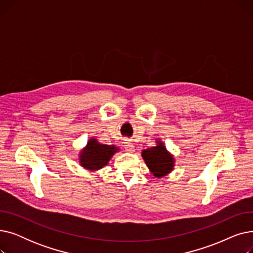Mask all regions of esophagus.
I'll return each mask as SVG.
<instances>
[{
	"mask_svg": "<svg viewBox=\"0 0 253 253\" xmlns=\"http://www.w3.org/2000/svg\"><path fill=\"white\" fill-rule=\"evenodd\" d=\"M124 147H125V150H126L127 153H133V152L135 151L133 143L130 142V141H126V142L124 143Z\"/></svg>",
	"mask_w": 253,
	"mask_h": 253,
	"instance_id": "1",
	"label": "esophagus"
}]
</instances>
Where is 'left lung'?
Instances as JSON below:
<instances>
[{"instance_id": "left-lung-1", "label": "left lung", "mask_w": 253, "mask_h": 253, "mask_svg": "<svg viewBox=\"0 0 253 253\" xmlns=\"http://www.w3.org/2000/svg\"><path fill=\"white\" fill-rule=\"evenodd\" d=\"M141 157L156 178L171 173L175 166L174 156L166 149L165 143L160 138H156L155 147L142 150Z\"/></svg>"}]
</instances>
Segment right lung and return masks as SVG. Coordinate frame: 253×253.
<instances>
[{"mask_svg": "<svg viewBox=\"0 0 253 253\" xmlns=\"http://www.w3.org/2000/svg\"><path fill=\"white\" fill-rule=\"evenodd\" d=\"M120 149L115 144H103L92 137L79 153V163L88 171H97L109 164Z\"/></svg>", "mask_w": 253, "mask_h": 253, "instance_id": "right-lung-1", "label": "right lung"}]
</instances>
